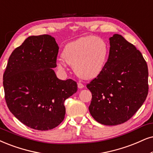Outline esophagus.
Masks as SVG:
<instances>
[{"label":"esophagus","instance_id":"1","mask_svg":"<svg viewBox=\"0 0 153 153\" xmlns=\"http://www.w3.org/2000/svg\"><path fill=\"white\" fill-rule=\"evenodd\" d=\"M78 88L82 89V88H84V85H83L82 83H81V82H78Z\"/></svg>","mask_w":153,"mask_h":153}]
</instances>
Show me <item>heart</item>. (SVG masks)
I'll return each instance as SVG.
<instances>
[{
  "mask_svg": "<svg viewBox=\"0 0 153 153\" xmlns=\"http://www.w3.org/2000/svg\"><path fill=\"white\" fill-rule=\"evenodd\" d=\"M109 46L105 40L97 36L79 38L65 46L63 58L58 61V67L65 70L72 65L75 74L82 79L95 78L102 72L107 62Z\"/></svg>",
  "mask_w": 153,
  "mask_h": 153,
  "instance_id": "heart-1",
  "label": "heart"
}]
</instances>
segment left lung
<instances>
[{"label": "left lung", "instance_id": "8db88e82", "mask_svg": "<svg viewBox=\"0 0 153 153\" xmlns=\"http://www.w3.org/2000/svg\"><path fill=\"white\" fill-rule=\"evenodd\" d=\"M109 58L101 73L87 85L89 111L97 122L119 125L140 109L148 93V69L142 53L120 34L109 38Z\"/></svg>", "mask_w": 153, "mask_h": 153}]
</instances>
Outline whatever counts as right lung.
Returning a JSON list of instances; mask_svg holds the SVG:
<instances>
[{
  "instance_id": "right-lung-1",
  "label": "right lung",
  "mask_w": 153,
  "mask_h": 153,
  "mask_svg": "<svg viewBox=\"0 0 153 153\" xmlns=\"http://www.w3.org/2000/svg\"><path fill=\"white\" fill-rule=\"evenodd\" d=\"M59 46L48 34L29 36L12 52L3 74L5 99L10 111L23 124L38 131L53 129L63 121V103L75 93V81L59 80Z\"/></svg>"
}]
</instances>
